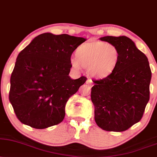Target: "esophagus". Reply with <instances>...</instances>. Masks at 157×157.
Returning <instances> with one entry per match:
<instances>
[{
	"mask_svg": "<svg viewBox=\"0 0 157 157\" xmlns=\"http://www.w3.org/2000/svg\"><path fill=\"white\" fill-rule=\"evenodd\" d=\"M86 83L90 85V86H92V85H93V81L91 80L90 79H88V80H87V81H86Z\"/></svg>",
	"mask_w": 157,
	"mask_h": 157,
	"instance_id": "obj_1",
	"label": "esophagus"
}]
</instances>
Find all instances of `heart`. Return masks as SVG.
Returning a JSON list of instances; mask_svg holds the SVG:
<instances>
[{"label":"heart","instance_id":"obj_1","mask_svg":"<svg viewBox=\"0 0 157 157\" xmlns=\"http://www.w3.org/2000/svg\"><path fill=\"white\" fill-rule=\"evenodd\" d=\"M77 58L71 59L70 63L75 69L88 67L91 76L103 78L114 72L117 66L120 53L115 45L101 41L81 45L76 51Z\"/></svg>","mask_w":157,"mask_h":157}]
</instances>
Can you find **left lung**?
<instances>
[{
  "label": "left lung",
  "instance_id": "1",
  "mask_svg": "<svg viewBox=\"0 0 157 157\" xmlns=\"http://www.w3.org/2000/svg\"><path fill=\"white\" fill-rule=\"evenodd\" d=\"M117 48L120 59L112 74L93 80L95 121L106 131L122 132L141 120L149 101L151 79L146 56L126 36L100 38Z\"/></svg>",
  "mask_w": 157,
  "mask_h": 157
}]
</instances>
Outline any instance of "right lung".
Masks as SVG:
<instances>
[{
    "mask_svg": "<svg viewBox=\"0 0 157 157\" xmlns=\"http://www.w3.org/2000/svg\"><path fill=\"white\" fill-rule=\"evenodd\" d=\"M85 40L46 33L19 53L10 80L9 101L21 123L44 129L62 122L67 101L87 80L69 76L72 53Z\"/></svg>",
    "mask_w": 157,
    "mask_h": 157,
    "instance_id": "1",
    "label": "right lung"
}]
</instances>
